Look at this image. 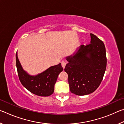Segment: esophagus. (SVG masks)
<instances>
[{
	"mask_svg": "<svg viewBox=\"0 0 124 124\" xmlns=\"http://www.w3.org/2000/svg\"><path fill=\"white\" fill-rule=\"evenodd\" d=\"M61 64H62V66L63 68H65V67H66V62L64 61H63L61 62Z\"/></svg>",
	"mask_w": 124,
	"mask_h": 124,
	"instance_id": "obj_1",
	"label": "esophagus"
}]
</instances>
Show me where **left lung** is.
<instances>
[{"label": "left lung", "mask_w": 124, "mask_h": 124, "mask_svg": "<svg viewBox=\"0 0 124 124\" xmlns=\"http://www.w3.org/2000/svg\"><path fill=\"white\" fill-rule=\"evenodd\" d=\"M90 44L81 45L72 55L64 70L68 75L70 91L78 96L93 92L102 81L106 70V47L102 40L91 33Z\"/></svg>", "instance_id": "left-lung-1"}]
</instances>
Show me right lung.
<instances>
[{
	"mask_svg": "<svg viewBox=\"0 0 124 124\" xmlns=\"http://www.w3.org/2000/svg\"><path fill=\"white\" fill-rule=\"evenodd\" d=\"M16 67L21 83L32 93L40 96H49L54 91V84L58 75L63 70L61 63L51 66L40 74L31 75L27 73L21 64L16 54Z\"/></svg>",
	"mask_w": 124,
	"mask_h": 124,
	"instance_id": "obj_1",
	"label": "right lung"
}]
</instances>
